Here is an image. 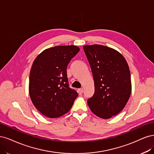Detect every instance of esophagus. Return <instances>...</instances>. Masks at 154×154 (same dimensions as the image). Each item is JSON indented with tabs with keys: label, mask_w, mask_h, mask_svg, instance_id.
I'll return each instance as SVG.
<instances>
[{
	"label": "esophagus",
	"mask_w": 154,
	"mask_h": 154,
	"mask_svg": "<svg viewBox=\"0 0 154 154\" xmlns=\"http://www.w3.org/2000/svg\"><path fill=\"white\" fill-rule=\"evenodd\" d=\"M83 88H81V89H79L78 90V93H79V95H82L83 93Z\"/></svg>",
	"instance_id": "esophagus-1"
}]
</instances>
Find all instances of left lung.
<instances>
[{"instance_id":"8db88e82","label":"left lung","mask_w":154,"mask_h":154,"mask_svg":"<svg viewBox=\"0 0 154 154\" xmlns=\"http://www.w3.org/2000/svg\"><path fill=\"white\" fill-rule=\"evenodd\" d=\"M90 63L95 84V93L88 100L93 114L109 119L125 107L132 91L131 72L122 54L101 45L83 47Z\"/></svg>"}]
</instances>
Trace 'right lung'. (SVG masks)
<instances>
[{"label": "right lung", "instance_id": "add662e5", "mask_svg": "<svg viewBox=\"0 0 154 154\" xmlns=\"http://www.w3.org/2000/svg\"><path fill=\"white\" fill-rule=\"evenodd\" d=\"M80 51L75 45L56 46L34 59L29 75V93L42 115L59 118L70 110L78 93L68 86L66 68Z\"/></svg>", "mask_w": 154, "mask_h": 154}]
</instances>
